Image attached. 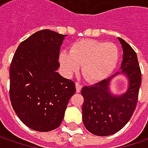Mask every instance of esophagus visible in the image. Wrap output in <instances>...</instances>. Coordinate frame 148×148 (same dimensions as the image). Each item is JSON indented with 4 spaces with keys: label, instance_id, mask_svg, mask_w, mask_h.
<instances>
[{
    "label": "esophagus",
    "instance_id": "34e87169",
    "mask_svg": "<svg viewBox=\"0 0 148 148\" xmlns=\"http://www.w3.org/2000/svg\"><path fill=\"white\" fill-rule=\"evenodd\" d=\"M75 86H76V92H79L80 90H81V88H82V85L79 84V82H76Z\"/></svg>",
    "mask_w": 148,
    "mask_h": 148
}]
</instances>
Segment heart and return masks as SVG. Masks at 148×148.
<instances>
[{"label": "heart", "mask_w": 148, "mask_h": 148, "mask_svg": "<svg viewBox=\"0 0 148 148\" xmlns=\"http://www.w3.org/2000/svg\"><path fill=\"white\" fill-rule=\"evenodd\" d=\"M119 60L116 45L95 39H81L74 43L69 53L60 55V62L69 74L82 66V75L89 81H99L115 69Z\"/></svg>", "instance_id": "b5f03b06"}]
</instances>
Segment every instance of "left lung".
Returning <instances> with one entry per match:
<instances>
[{"label": "left lung", "instance_id": "1", "mask_svg": "<svg viewBox=\"0 0 148 148\" xmlns=\"http://www.w3.org/2000/svg\"><path fill=\"white\" fill-rule=\"evenodd\" d=\"M118 39L123 49L122 72L130 81L127 92L121 96L110 93L109 84L112 76L81 89L84 126L89 132L99 136L110 135L122 130L130 120L138 101L141 72L137 55L126 41L120 38Z\"/></svg>", "mask_w": 148, "mask_h": 148}]
</instances>
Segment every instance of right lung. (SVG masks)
I'll use <instances>...</instances> for the list:
<instances>
[{
  "label": "right lung",
  "mask_w": 148,
  "mask_h": 148,
  "mask_svg": "<svg viewBox=\"0 0 148 148\" xmlns=\"http://www.w3.org/2000/svg\"><path fill=\"white\" fill-rule=\"evenodd\" d=\"M66 37L48 29L38 31L19 44L12 59L11 103L21 122L33 130L48 132L58 128L76 91L73 80L56 72L60 47Z\"/></svg>",
  "instance_id": "obj_1"
}]
</instances>
